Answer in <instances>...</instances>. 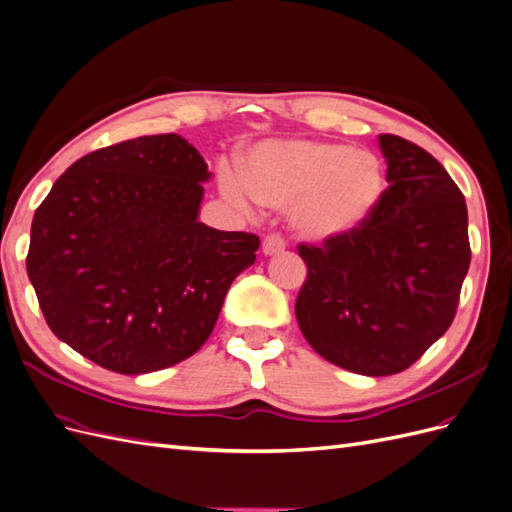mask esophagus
Segmentation results:
<instances>
[{"label":"esophagus","mask_w":512,"mask_h":512,"mask_svg":"<svg viewBox=\"0 0 512 512\" xmlns=\"http://www.w3.org/2000/svg\"><path fill=\"white\" fill-rule=\"evenodd\" d=\"M286 247V241L282 235H267L265 239H262V252H265V256H273V254H280L284 252Z\"/></svg>","instance_id":"obj_1"}]
</instances>
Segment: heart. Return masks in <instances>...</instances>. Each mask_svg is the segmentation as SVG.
I'll return each instance as SVG.
<instances>
[{"instance_id":"1","label":"heart","mask_w":512,"mask_h":512,"mask_svg":"<svg viewBox=\"0 0 512 512\" xmlns=\"http://www.w3.org/2000/svg\"><path fill=\"white\" fill-rule=\"evenodd\" d=\"M224 194L252 211L256 203L290 208L303 239L331 241L356 230L378 207L384 170L374 153L337 143H269L245 162L243 175L222 168Z\"/></svg>"}]
</instances>
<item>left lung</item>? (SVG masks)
Returning <instances> with one entry per match:
<instances>
[{
    "label": "left lung",
    "mask_w": 512,
    "mask_h": 512,
    "mask_svg": "<svg viewBox=\"0 0 512 512\" xmlns=\"http://www.w3.org/2000/svg\"><path fill=\"white\" fill-rule=\"evenodd\" d=\"M378 141L389 188L348 235L299 243L307 277L294 303L309 346L363 376L399 374L438 342L472 256L466 200L444 166L401 136Z\"/></svg>",
    "instance_id": "obj_1"
}]
</instances>
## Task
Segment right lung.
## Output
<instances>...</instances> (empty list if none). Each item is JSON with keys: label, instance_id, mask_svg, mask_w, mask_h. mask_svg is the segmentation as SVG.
Here are the masks:
<instances>
[{"label": "right lung", "instance_id": "obj_1", "mask_svg": "<svg viewBox=\"0 0 512 512\" xmlns=\"http://www.w3.org/2000/svg\"><path fill=\"white\" fill-rule=\"evenodd\" d=\"M203 156L179 134L87 153L34 213L27 275L51 331L96 365L149 374L203 346L260 239L198 222Z\"/></svg>", "mask_w": 512, "mask_h": 512}]
</instances>
